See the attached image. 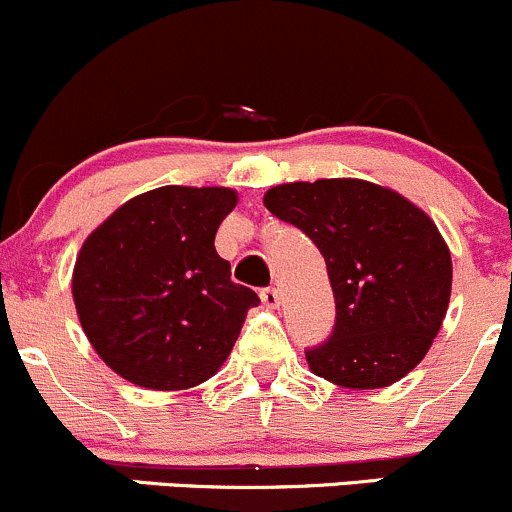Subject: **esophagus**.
Here are the masks:
<instances>
[{
    "label": "esophagus",
    "instance_id": "esophagus-1",
    "mask_svg": "<svg viewBox=\"0 0 512 512\" xmlns=\"http://www.w3.org/2000/svg\"><path fill=\"white\" fill-rule=\"evenodd\" d=\"M260 299H262V304H265L267 309H277V307H280V302H282L280 292H277L275 287H270V289H262Z\"/></svg>",
    "mask_w": 512,
    "mask_h": 512
}]
</instances>
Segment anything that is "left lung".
<instances>
[{
  "instance_id": "8db88e82",
  "label": "left lung",
  "mask_w": 512,
  "mask_h": 512,
  "mask_svg": "<svg viewBox=\"0 0 512 512\" xmlns=\"http://www.w3.org/2000/svg\"><path fill=\"white\" fill-rule=\"evenodd\" d=\"M265 208L304 232L327 262L337 324L309 371L344 389H384L431 349L451 299V250L396 190L359 178L275 185Z\"/></svg>"
}]
</instances>
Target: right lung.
<instances>
[{"instance_id": "obj_1", "label": "right lung", "mask_w": 512, "mask_h": 512, "mask_svg": "<svg viewBox=\"0 0 512 512\" xmlns=\"http://www.w3.org/2000/svg\"><path fill=\"white\" fill-rule=\"evenodd\" d=\"M232 188L163 185L113 210L81 245L71 277L91 347L131 384L180 391L218 374L260 297L230 280L215 232Z\"/></svg>"}]
</instances>
